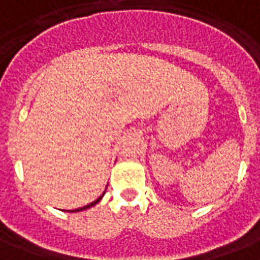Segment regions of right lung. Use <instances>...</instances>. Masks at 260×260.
Instances as JSON below:
<instances>
[{"mask_svg": "<svg viewBox=\"0 0 260 260\" xmlns=\"http://www.w3.org/2000/svg\"><path fill=\"white\" fill-rule=\"evenodd\" d=\"M104 194H105V192H104ZM104 194L101 195V197H98V198H96L95 201H92V202H91V204H88V205H86V206H83V208H79V209H75V210H69V212H80V210H84V209H88V208H91V206H94V205H96V204H98V202H100V201L102 200V197H104Z\"/></svg>", "mask_w": 260, "mask_h": 260, "instance_id": "right-lung-1", "label": "right lung"}]
</instances>
